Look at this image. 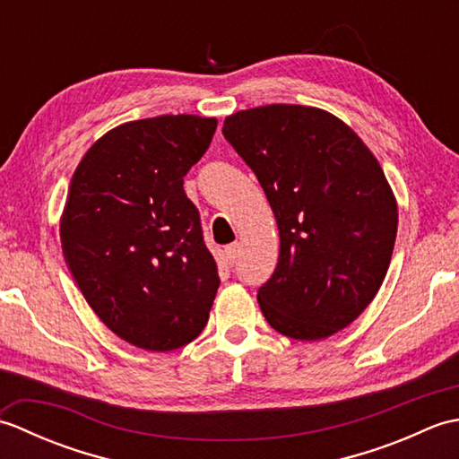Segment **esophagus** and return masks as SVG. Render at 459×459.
<instances>
[{
  "label": "esophagus",
  "mask_w": 459,
  "mask_h": 459,
  "mask_svg": "<svg viewBox=\"0 0 459 459\" xmlns=\"http://www.w3.org/2000/svg\"><path fill=\"white\" fill-rule=\"evenodd\" d=\"M224 255H227V260L230 262V264H235L237 258L240 256V245H238V242H232V245H229L227 248H224Z\"/></svg>",
  "instance_id": "esophagus-1"
}]
</instances>
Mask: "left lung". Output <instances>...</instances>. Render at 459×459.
Masks as SVG:
<instances>
[{"label": "left lung", "mask_w": 459, "mask_h": 459, "mask_svg": "<svg viewBox=\"0 0 459 459\" xmlns=\"http://www.w3.org/2000/svg\"><path fill=\"white\" fill-rule=\"evenodd\" d=\"M222 135L278 222V266L258 288L262 314L291 339L337 333L377 296L396 240V201L375 155L333 114L298 104L232 114Z\"/></svg>", "instance_id": "left-lung-1"}]
</instances>
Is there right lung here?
<instances>
[{"instance_id": "obj_1", "label": "right lung", "mask_w": 459, "mask_h": 459, "mask_svg": "<svg viewBox=\"0 0 459 459\" xmlns=\"http://www.w3.org/2000/svg\"><path fill=\"white\" fill-rule=\"evenodd\" d=\"M217 130L158 116L104 134L76 168L61 219L66 266L102 324L145 351L191 343L221 284L183 178Z\"/></svg>"}]
</instances>
